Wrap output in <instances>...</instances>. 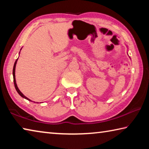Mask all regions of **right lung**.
Masks as SVG:
<instances>
[{
	"mask_svg": "<svg viewBox=\"0 0 149 149\" xmlns=\"http://www.w3.org/2000/svg\"><path fill=\"white\" fill-rule=\"evenodd\" d=\"M18 59V58H17ZM17 59L16 60V62H15V63H14V68H13V78H14V86H15V88H16V91H17V92L18 93V94L21 96L22 97H23V98H24V99H27V100H29V101H31V100H29L28 98H27L26 96H24L23 94H22V93L19 90V89H18V87H17V84H16V78H15V68H16V63H17Z\"/></svg>",
	"mask_w": 149,
	"mask_h": 149,
	"instance_id": "add662e5",
	"label": "right lung"
}]
</instances>
